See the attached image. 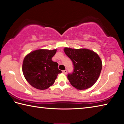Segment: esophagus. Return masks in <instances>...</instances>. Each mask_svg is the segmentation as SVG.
Returning <instances> with one entry per match:
<instances>
[{
  "mask_svg": "<svg viewBox=\"0 0 124 124\" xmlns=\"http://www.w3.org/2000/svg\"><path fill=\"white\" fill-rule=\"evenodd\" d=\"M67 72V70H63L62 71V73H64V74H66Z\"/></svg>",
  "mask_w": 124,
  "mask_h": 124,
  "instance_id": "esophagus-1",
  "label": "esophagus"
}]
</instances>
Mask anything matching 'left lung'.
Wrapping results in <instances>:
<instances>
[{"label": "left lung", "mask_w": 124, "mask_h": 124, "mask_svg": "<svg viewBox=\"0 0 124 124\" xmlns=\"http://www.w3.org/2000/svg\"><path fill=\"white\" fill-rule=\"evenodd\" d=\"M64 51L73 64V72L67 75L70 84L80 90L91 87L97 80L102 70L99 56L86 49L65 47Z\"/></svg>", "instance_id": "obj_1"}]
</instances>
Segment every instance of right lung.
<instances>
[{
    "instance_id": "obj_1",
    "label": "right lung",
    "mask_w": 124,
    "mask_h": 124,
    "mask_svg": "<svg viewBox=\"0 0 124 124\" xmlns=\"http://www.w3.org/2000/svg\"><path fill=\"white\" fill-rule=\"evenodd\" d=\"M56 49L35 50L25 57L22 64L24 77L33 87L45 90L54 83L58 74V63L52 61Z\"/></svg>"
}]
</instances>
